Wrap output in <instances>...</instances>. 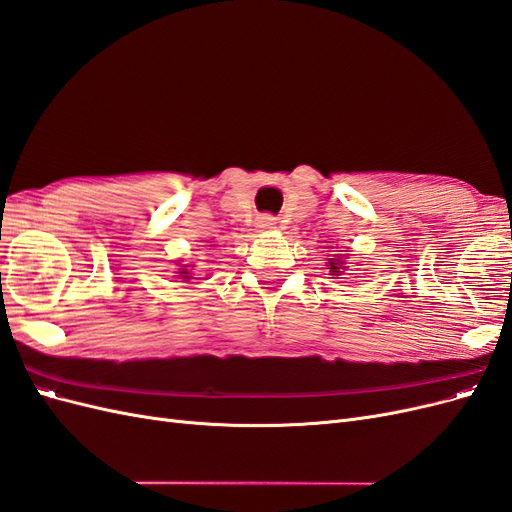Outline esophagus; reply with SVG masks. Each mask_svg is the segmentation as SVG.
<instances>
[{"label": "esophagus", "instance_id": "34e87169", "mask_svg": "<svg viewBox=\"0 0 512 512\" xmlns=\"http://www.w3.org/2000/svg\"><path fill=\"white\" fill-rule=\"evenodd\" d=\"M256 226L260 230H275L277 228V220L271 218V215H260V218L256 220Z\"/></svg>", "mask_w": 512, "mask_h": 512}]
</instances>
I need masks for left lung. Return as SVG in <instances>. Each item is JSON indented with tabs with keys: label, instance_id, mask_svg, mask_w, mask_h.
I'll use <instances>...</instances> for the list:
<instances>
[{
	"label": "left lung",
	"instance_id": "left-lung-1",
	"mask_svg": "<svg viewBox=\"0 0 512 512\" xmlns=\"http://www.w3.org/2000/svg\"><path fill=\"white\" fill-rule=\"evenodd\" d=\"M337 245H331V254L327 258V267L329 269V275H344L348 271V267H359L356 262H350V250L346 247V250H335ZM348 275H354V273H348Z\"/></svg>",
	"mask_w": 512,
	"mask_h": 512
}]
</instances>
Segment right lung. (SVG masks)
I'll list each match as a JSON object with an SVG mask.
<instances>
[{
    "mask_svg": "<svg viewBox=\"0 0 512 512\" xmlns=\"http://www.w3.org/2000/svg\"><path fill=\"white\" fill-rule=\"evenodd\" d=\"M194 262H183V258L177 260V280L181 282H190V280H203V277H196V271H194ZM207 280V277H205Z\"/></svg>",
    "mask_w": 512,
    "mask_h": 512,
    "instance_id": "obj_1",
    "label": "right lung"
}]
</instances>
